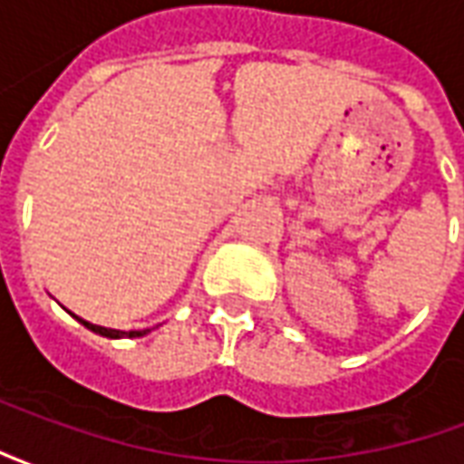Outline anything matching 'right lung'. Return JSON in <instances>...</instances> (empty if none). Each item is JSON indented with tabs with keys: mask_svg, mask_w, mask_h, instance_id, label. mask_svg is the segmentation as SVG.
<instances>
[{
	"mask_svg": "<svg viewBox=\"0 0 464 464\" xmlns=\"http://www.w3.org/2000/svg\"><path fill=\"white\" fill-rule=\"evenodd\" d=\"M74 315V313H72ZM76 321L82 323L84 328H89L92 333H96V335H104V338H141V335H146L149 333V328L146 331H116V328H104V325H94V323L84 321V318H79V315H74Z\"/></svg>",
	"mask_w": 464,
	"mask_h": 464,
	"instance_id": "1",
	"label": "right lung"
}]
</instances>
